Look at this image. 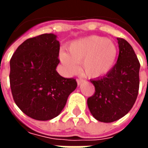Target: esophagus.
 <instances>
[{
    "label": "esophagus",
    "instance_id": "1",
    "mask_svg": "<svg viewBox=\"0 0 148 148\" xmlns=\"http://www.w3.org/2000/svg\"><path fill=\"white\" fill-rule=\"evenodd\" d=\"M84 82L83 79H82V78H77V85H81V84L82 83Z\"/></svg>",
    "mask_w": 148,
    "mask_h": 148
}]
</instances>
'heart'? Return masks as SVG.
Segmentation results:
<instances>
[{"mask_svg": "<svg viewBox=\"0 0 148 148\" xmlns=\"http://www.w3.org/2000/svg\"><path fill=\"white\" fill-rule=\"evenodd\" d=\"M68 53L62 51L60 60L70 74L82 70L88 77H101L111 71L117 57V47L111 39L92 36L71 42Z\"/></svg>", "mask_w": 148, "mask_h": 148, "instance_id": "obj_1", "label": "heart"}]
</instances>
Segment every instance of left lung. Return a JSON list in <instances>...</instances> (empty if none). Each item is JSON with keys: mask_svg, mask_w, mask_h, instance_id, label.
Segmentation results:
<instances>
[{"mask_svg": "<svg viewBox=\"0 0 148 148\" xmlns=\"http://www.w3.org/2000/svg\"><path fill=\"white\" fill-rule=\"evenodd\" d=\"M117 62L106 76L91 80L95 87L87 100L91 114L97 121L110 123L130 111L136 101L140 87V64L132 46L117 38Z\"/></svg>", "mask_w": 148, "mask_h": 148, "instance_id": "obj_1", "label": "left lung"}]
</instances>
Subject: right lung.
Masks as SVG:
<instances>
[{
    "label": "right lung",
    "mask_w": 148,
    "mask_h": 148,
    "mask_svg": "<svg viewBox=\"0 0 148 148\" xmlns=\"http://www.w3.org/2000/svg\"><path fill=\"white\" fill-rule=\"evenodd\" d=\"M59 47L55 35L42 34L26 39L10 59L13 100L24 114L37 121L60 114L77 87L76 79L65 78L56 71Z\"/></svg>",
    "instance_id": "1"
}]
</instances>
